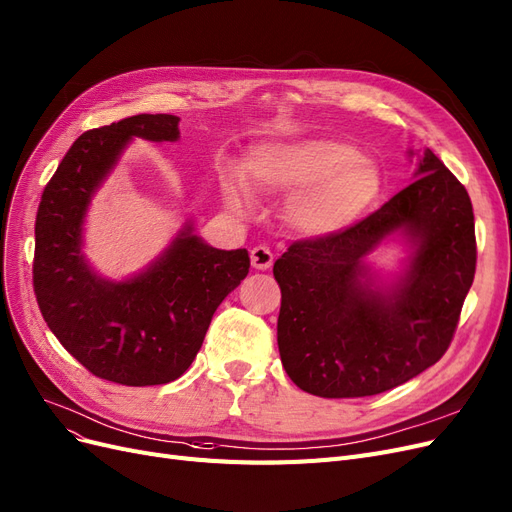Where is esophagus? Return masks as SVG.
<instances>
[{
  "instance_id": "34e87169",
  "label": "esophagus",
  "mask_w": 512,
  "mask_h": 512,
  "mask_svg": "<svg viewBox=\"0 0 512 512\" xmlns=\"http://www.w3.org/2000/svg\"><path fill=\"white\" fill-rule=\"evenodd\" d=\"M250 260H252L254 269L267 271L273 264V252L267 248V245H256V248H252V252H250Z\"/></svg>"
}]
</instances>
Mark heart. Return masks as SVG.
Segmentation results:
<instances>
[{
  "label": "heart",
  "instance_id": "1",
  "mask_svg": "<svg viewBox=\"0 0 512 512\" xmlns=\"http://www.w3.org/2000/svg\"><path fill=\"white\" fill-rule=\"evenodd\" d=\"M245 178L262 192L294 195L288 218L309 237L341 233L373 205L381 190L379 169L339 139H298L256 150ZM235 201L237 195L233 197Z\"/></svg>",
  "mask_w": 512,
  "mask_h": 512
}]
</instances>
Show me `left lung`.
I'll return each mask as SVG.
<instances>
[{"label":"left lung","mask_w":512,"mask_h":512,"mask_svg":"<svg viewBox=\"0 0 512 512\" xmlns=\"http://www.w3.org/2000/svg\"><path fill=\"white\" fill-rule=\"evenodd\" d=\"M394 230L416 241L387 293L361 284V258ZM477 271L472 203L426 148L417 180L341 233L294 241L273 264L277 345L288 377L322 398H362L424 373L449 349Z\"/></svg>","instance_id":"obj_1"}]
</instances>
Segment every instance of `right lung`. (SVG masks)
<instances>
[{
	"mask_svg": "<svg viewBox=\"0 0 512 512\" xmlns=\"http://www.w3.org/2000/svg\"><path fill=\"white\" fill-rule=\"evenodd\" d=\"M178 116L137 114L82 133L42 192L35 216L33 292L44 322L88 373L142 387L182 377L218 305L250 271L248 250L209 248L188 224L152 267L129 281L97 277L80 254L91 195L133 137L175 142Z\"/></svg>",
	"mask_w": 512,
	"mask_h": 512,
	"instance_id": "right-lung-1",
	"label": "right lung"
}]
</instances>
